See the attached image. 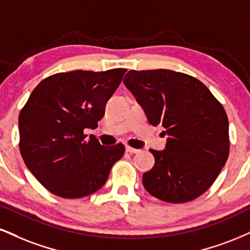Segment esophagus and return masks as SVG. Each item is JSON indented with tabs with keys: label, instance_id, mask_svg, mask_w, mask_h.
Here are the masks:
<instances>
[{
	"label": "esophagus",
	"instance_id": "34e87169",
	"mask_svg": "<svg viewBox=\"0 0 250 250\" xmlns=\"http://www.w3.org/2000/svg\"><path fill=\"white\" fill-rule=\"evenodd\" d=\"M125 151L129 152V154H137V152H140V150L131 148V146H125Z\"/></svg>",
	"mask_w": 250,
	"mask_h": 250
}]
</instances>
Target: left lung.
Listing matches in <instances>:
<instances>
[{
    "label": "left lung",
    "instance_id": "left-lung-1",
    "mask_svg": "<svg viewBox=\"0 0 250 250\" xmlns=\"http://www.w3.org/2000/svg\"><path fill=\"white\" fill-rule=\"evenodd\" d=\"M154 127L167 129L164 151L150 150L155 165L143 174L150 194L188 203L206 192L229 155L228 117L200 80L171 70L129 71L123 79Z\"/></svg>",
    "mask_w": 250,
    "mask_h": 250
}]
</instances>
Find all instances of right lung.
Masks as SVG:
<instances>
[{"label":"right lung","instance_id":"1","mask_svg":"<svg viewBox=\"0 0 250 250\" xmlns=\"http://www.w3.org/2000/svg\"><path fill=\"white\" fill-rule=\"evenodd\" d=\"M125 72H62L45 78L32 91L19 117L20 151L51 193L68 199L94 193L125 154L122 143L101 146L83 130L98 127Z\"/></svg>","mask_w":250,"mask_h":250}]
</instances>
